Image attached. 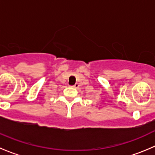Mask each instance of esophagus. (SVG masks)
<instances>
[{"instance_id":"1","label":"esophagus","mask_w":155,"mask_h":155,"mask_svg":"<svg viewBox=\"0 0 155 155\" xmlns=\"http://www.w3.org/2000/svg\"><path fill=\"white\" fill-rule=\"evenodd\" d=\"M73 87H75V88H78V87H79V84H78V83H76L74 85H73Z\"/></svg>"}]
</instances>
